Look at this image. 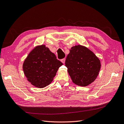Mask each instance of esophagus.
I'll list each match as a JSON object with an SVG mask.
<instances>
[{
    "mask_svg": "<svg viewBox=\"0 0 124 124\" xmlns=\"http://www.w3.org/2000/svg\"><path fill=\"white\" fill-rule=\"evenodd\" d=\"M65 58H63V59H61V62L63 63H65Z\"/></svg>",
    "mask_w": 124,
    "mask_h": 124,
    "instance_id": "esophagus-1",
    "label": "esophagus"
}]
</instances>
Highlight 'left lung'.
I'll return each mask as SVG.
<instances>
[{
  "instance_id": "obj_1",
  "label": "left lung",
  "mask_w": 124,
  "mask_h": 124,
  "mask_svg": "<svg viewBox=\"0 0 124 124\" xmlns=\"http://www.w3.org/2000/svg\"><path fill=\"white\" fill-rule=\"evenodd\" d=\"M65 66L74 84L86 86L95 80L100 69L98 57L87 48L76 46L71 48Z\"/></svg>"
}]
</instances>
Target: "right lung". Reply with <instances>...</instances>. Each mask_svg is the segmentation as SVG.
<instances>
[{
    "label": "right lung",
    "mask_w": 124,
    "mask_h": 124,
    "mask_svg": "<svg viewBox=\"0 0 124 124\" xmlns=\"http://www.w3.org/2000/svg\"><path fill=\"white\" fill-rule=\"evenodd\" d=\"M62 63L44 45L36 47L23 63L24 72L28 81L38 88L49 85Z\"/></svg>",
    "instance_id": "add662e5"
}]
</instances>
